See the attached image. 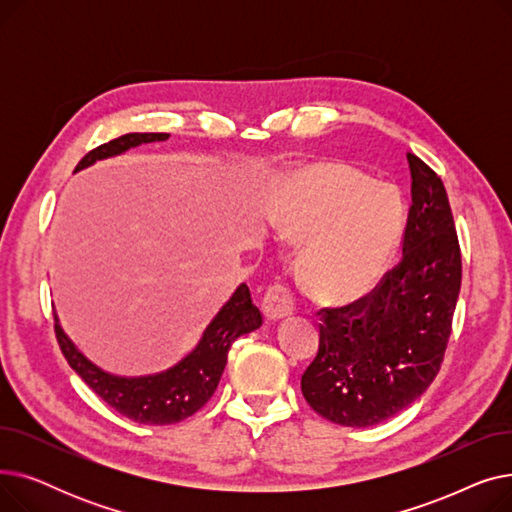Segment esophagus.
Instances as JSON below:
<instances>
[{
    "label": "esophagus",
    "mask_w": 512,
    "mask_h": 512,
    "mask_svg": "<svg viewBox=\"0 0 512 512\" xmlns=\"http://www.w3.org/2000/svg\"><path fill=\"white\" fill-rule=\"evenodd\" d=\"M263 313L267 319H282L292 315L294 311V297L286 284H272L263 294Z\"/></svg>",
    "instance_id": "obj_1"
}]
</instances>
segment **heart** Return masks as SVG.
Returning a JSON list of instances; mask_svg holds the SVG:
<instances>
[{"label": "heart", "instance_id": "heart-1", "mask_svg": "<svg viewBox=\"0 0 512 512\" xmlns=\"http://www.w3.org/2000/svg\"><path fill=\"white\" fill-rule=\"evenodd\" d=\"M282 236L303 245L299 272L315 299L344 303L380 282L402 234L400 205L359 170L313 168L301 201L282 222Z\"/></svg>", "mask_w": 512, "mask_h": 512}]
</instances>
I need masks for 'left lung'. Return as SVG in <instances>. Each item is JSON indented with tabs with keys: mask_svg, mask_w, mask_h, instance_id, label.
<instances>
[{
	"mask_svg": "<svg viewBox=\"0 0 512 512\" xmlns=\"http://www.w3.org/2000/svg\"><path fill=\"white\" fill-rule=\"evenodd\" d=\"M413 203L402 259L373 290L319 309V351L301 378L309 407L346 427L378 425L434 382L461 290V247L440 176L407 153Z\"/></svg>",
	"mask_w": 512,
	"mask_h": 512,
	"instance_id": "8db88e82",
	"label": "left lung"
}]
</instances>
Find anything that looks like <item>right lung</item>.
<instances>
[{
	"label": "right lung",
	"mask_w": 512,
	"mask_h": 512,
	"mask_svg": "<svg viewBox=\"0 0 512 512\" xmlns=\"http://www.w3.org/2000/svg\"><path fill=\"white\" fill-rule=\"evenodd\" d=\"M168 137L170 134L166 132L122 134V137L89 151L78 161L76 170H83L95 164L97 159L118 155L141 143L166 141ZM261 324L263 315L251 299L249 286L240 284L232 299L213 317L191 355L164 373L147 375V378H118V375L101 371L80 355L60 328L58 315H53V330H56L58 344L68 365L114 411L143 425H174L195 415L218 388L232 342L242 334L257 330Z\"/></svg>",
	"instance_id": "obj_1"
}]
</instances>
